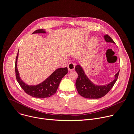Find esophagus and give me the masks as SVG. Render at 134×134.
Instances as JSON below:
<instances>
[{
	"label": "esophagus",
	"instance_id": "obj_1",
	"mask_svg": "<svg viewBox=\"0 0 134 134\" xmlns=\"http://www.w3.org/2000/svg\"><path fill=\"white\" fill-rule=\"evenodd\" d=\"M75 65L74 63H70L68 65V69L69 70H73L75 69Z\"/></svg>",
	"mask_w": 134,
	"mask_h": 134
}]
</instances>
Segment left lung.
Listing matches in <instances>:
<instances>
[{
	"instance_id": "left-lung-1",
	"label": "left lung",
	"mask_w": 134,
	"mask_h": 134,
	"mask_svg": "<svg viewBox=\"0 0 134 134\" xmlns=\"http://www.w3.org/2000/svg\"><path fill=\"white\" fill-rule=\"evenodd\" d=\"M104 38L106 42L115 43L108 35H104ZM75 69L78 74L75 83L78 93L84 98L89 99H98L106 95L113 87L118 79L120 71L119 70L115 75L114 80L111 82L104 86H97L89 79L80 65L76 66Z\"/></svg>"
}]
</instances>
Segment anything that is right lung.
<instances>
[{"mask_svg": "<svg viewBox=\"0 0 134 134\" xmlns=\"http://www.w3.org/2000/svg\"><path fill=\"white\" fill-rule=\"evenodd\" d=\"M43 29H38L32 34L45 33ZM19 51L15 60V75L16 79L22 89L28 94L38 98H45L53 95L57 91L61 80L68 72L67 67L58 68L53 73L48 76L45 81L36 86H29L23 82L20 79L17 68V62L18 58Z\"/></svg>", "mask_w": 134, "mask_h": 134, "instance_id": "1", "label": "right lung"}]
</instances>
